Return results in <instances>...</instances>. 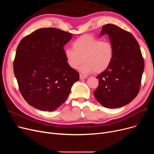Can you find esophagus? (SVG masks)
I'll use <instances>...</instances> for the list:
<instances>
[{
	"label": "esophagus",
	"mask_w": 154,
	"mask_h": 154,
	"mask_svg": "<svg viewBox=\"0 0 154 154\" xmlns=\"http://www.w3.org/2000/svg\"><path fill=\"white\" fill-rule=\"evenodd\" d=\"M86 76L84 75H82V74H80V79H86Z\"/></svg>",
	"instance_id": "34e87169"
}]
</instances>
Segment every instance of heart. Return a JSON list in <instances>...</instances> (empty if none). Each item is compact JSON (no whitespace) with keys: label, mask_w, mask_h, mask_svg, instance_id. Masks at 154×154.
<instances>
[{"label":"heart","mask_w":154,"mask_h":154,"mask_svg":"<svg viewBox=\"0 0 154 154\" xmlns=\"http://www.w3.org/2000/svg\"><path fill=\"white\" fill-rule=\"evenodd\" d=\"M72 48H67L64 55L69 66L76 69L83 61L79 70L83 74L92 72L101 73L107 70L113 60L114 48L109 41H102L92 35H84L72 44Z\"/></svg>","instance_id":"obj_1"}]
</instances>
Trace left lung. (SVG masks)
<instances>
[{
	"mask_svg": "<svg viewBox=\"0 0 154 154\" xmlns=\"http://www.w3.org/2000/svg\"><path fill=\"white\" fill-rule=\"evenodd\" d=\"M109 35L114 48L109 67L97 75L99 86L95 99L105 107H122L139 94L144 60L139 43L134 35L114 24L102 27L100 36Z\"/></svg>",
	"mask_w": 154,
	"mask_h": 154,
	"instance_id": "obj_1",
	"label": "left lung"
}]
</instances>
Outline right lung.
Here are the masks:
<instances>
[{"label":"right lung","instance_id":"obj_1","mask_svg":"<svg viewBox=\"0 0 154 154\" xmlns=\"http://www.w3.org/2000/svg\"><path fill=\"white\" fill-rule=\"evenodd\" d=\"M72 34L56 28L38 29L23 38L16 50L14 72L26 101L53 111L67 100L79 74L69 66L63 46Z\"/></svg>","mask_w":154,"mask_h":154}]
</instances>
